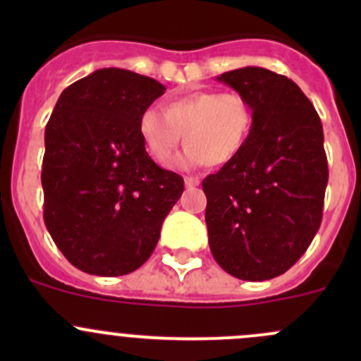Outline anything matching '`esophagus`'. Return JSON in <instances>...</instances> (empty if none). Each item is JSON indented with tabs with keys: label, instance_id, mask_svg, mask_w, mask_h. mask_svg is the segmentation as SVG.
I'll return each instance as SVG.
<instances>
[{
	"label": "esophagus",
	"instance_id": "1",
	"mask_svg": "<svg viewBox=\"0 0 361 361\" xmlns=\"http://www.w3.org/2000/svg\"><path fill=\"white\" fill-rule=\"evenodd\" d=\"M199 183H201V180L195 176H185V187L187 188H194V187H199Z\"/></svg>",
	"mask_w": 361,
	"mask_h": 361
}]
</instances>
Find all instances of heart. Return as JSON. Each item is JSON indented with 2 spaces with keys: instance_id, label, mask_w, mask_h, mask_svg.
I'll return each mask as SVG.
<instances>
[{
  "instance_id": "obj_1",
  "label": "heart",
  "mask_w": 361,
  "mask_h": 361,
  "mask_svg": "<svg viewBox=\"0 0 361 361\" xmlns=\"http://www.w3.org/2000/svg\"><path fill=\"white\" fill-rule=\"evenodd\" d=\"M253 127L250 101L238 92L201 90L166 104L164 113L147 108L140 116L145 148L162 167L173 164L185 145L183 164L221 166L239 155Z\"/></svg>"
}]
</instances>
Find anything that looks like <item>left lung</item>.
<instances>
[{
    "label": "left lung",
    "mask_w": 361,
    "mask_h": 361,
    "mask_svg": "<svg viewBox=\"0 0 361 361\" xmlns=\"http://www.w3.org/2000/svg\"><path fill=\"white\" fill-rule=\"evenodd\" d=\"M218 80L250 101L253 127L238 157L202 181L209 248L234 278L265 281L288 271L322 225V120L297 83L274 71L248 66Z\"/></svg>",
    "instance_id": "8db88e82"
}]
</instances>
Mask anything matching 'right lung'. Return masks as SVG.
Listing matches in <instances>:
<instances>
[{"label":"right lung","instance_id":"add662e5","mask_svg":"<svg viewBox=\"0 0 361 361\" xmlns=\"http://www.w3.org/2000/svg\"><path fill=\"white\" fill-rule=\"evenodd\" d=\"M166 90L150 76L104 68L71 83L45 127L43 220L69 264L123 276L150 258L183 178L159 167L140 116Z\"/></svg>","mask_w":361,"mask_h":361}]
</instances>
